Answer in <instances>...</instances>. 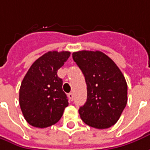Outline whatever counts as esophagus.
Segmentation results:
<instances>
[{"instance_id":"1","label":"esophagus","mask_w":150,"mask_h":150,"mask_svg":"<svg viewBox=\"0 0 150 150\" xmlns=\"http://www.w3.org/2000/svg\"><path fill=\"white\" fill-rule=\"evenodd\" d=\"M68 97H69L70 100L73 101V99H74V94H73V93H70L68 94Z\"/></svg>"}]
</instances>
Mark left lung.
<instances>
[{"label":"left lung","instance_id":"obj_1","mask_svg":"<svg viewBox=\"0 0 150 150\" xmlns=\"http://www.w3.org/2000/svg\"><path fill=\"white\" fill-rule=\"evenodd\" d=\"M87 84V101L79 113L85 124L97 129L109 128L119 120L127 103V83L115 62L99 51L72 54Z\"/></svg>","mask_w":150,"mask_h":150}]
</instances>
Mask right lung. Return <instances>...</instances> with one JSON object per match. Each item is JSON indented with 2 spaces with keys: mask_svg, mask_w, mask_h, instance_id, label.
<instances>
[{
  "mask_svg": "<svg viewBox=\"0 0 150 150\" xmlns=\"http://www.w3.org/2000/svg\"><path fill=\"white\" fill-rule=\"evenodd\" d=\"M70 52H48L28 69L19 88V105L29 125L46 128L56 124L68 106L57 71L70 57Z\"/></svg>",
  "mask_w": 150,
  "mask_h": 150,
  "instance_id": "obj_1",
  "label": "right lung"
}]
</instances>
